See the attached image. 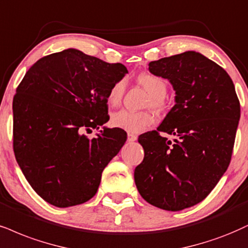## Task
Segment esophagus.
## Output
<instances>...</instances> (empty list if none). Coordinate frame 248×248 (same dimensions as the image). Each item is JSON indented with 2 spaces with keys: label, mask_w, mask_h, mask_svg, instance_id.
<instances>
[{
  "label": "esophagus",
  "mask_w": 248,
  "mask_h": 248,
  "mask_svg": "<svg viewBox=\"0 0 248 248\" xmlns=\"http://www.w3.org/2000/svg\"><path fill=\"white\" fill-rule=\"evenodd\" d=\"M137 139H138V137H137L136 134H133V133H129V134H127V141H129V142L136 141Z\"/></svg>",
  "instance_id": "obj_1"
}]
</instances>
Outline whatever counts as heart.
<instances>
[{"label":"heart","mask_w":248,"mask_h":248,"mask_svg":"<svg viewBox=\"0 0 248 248\" xmlns=\"http://www.w3.org/2000/svg\"><path fill=\"white\" fill-rule=\"evenodd\" d=\"M138 82L151 95L147 106L154 110H161L163 108V99L166 97L168 91L167 81L156 75L142 73L138 77ZM124 90V80H119L115 85H112V87L108 92V95H107V103L110 107L118 106L123 97ZM153 122H154V118L152 114L147 111L134 112L123 109L111 116V124L115 127H119V129L131 133L142 132L151 126Z\"/></svg>","instance_id":"heart-1"}]
</instances>
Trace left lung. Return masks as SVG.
Returning <instances> with one entry per match:
<instances>
[{
	"mask_svg": "<svg viewBox=\"0 0 248 248\" xmlns=\"http://www.w3.org/2000/svg\"><path fill=\"white\" fill-rule=\"evenodd\" d=\"M152 75L168 79L175 106L157 131L139 137L143 161L134 170L141 197L157 208L178 212L203 200L230 163L240 105L230 76L198 51L153 61ZM175 136L171 142L159 136Z\"/></svg>",
	"mask_w": 248,
	"mask_h": 248,
	"instance_id": "8db88e82",
	"label": "left lung"
}]
</instances>
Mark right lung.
Wrapping results in <instances>:
<instances>
[{
  "label": "right lung",
  "instance_id": "1",
  "mask_svg": "<svg viewBox=\"0 0 248 248\" xmlns=\"http://www.w3.org/2000/svg\"><path fill=\"white\" fill-rule=\"evenodd\" d=\"M127 69L69 48L31 66L14 97V151L40 197L65 208L95 195L102 171L126 141L122 129L103 126L96 138L84 131L109 121L107 95Z\"/></svg>",
  "mask_w": 248,
  "mask_h": 248
}]
</instances>
